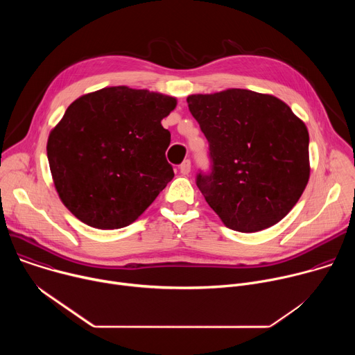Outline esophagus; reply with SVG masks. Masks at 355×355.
<instances>
[{
    "instance_id": "obj_1",
    "label": "esophagus",
    "mask_w": 355,
    "mask_h": 355,
    "mask_svg": "<svg viewBox=\"0 0 355 355\" xmlns=\"http://www.w3.org/2000/svg\"><path fill=\"white\" fill-rule=\"evenodd\" d=\"M180 171L182 175H188L191 171V162L189 160H184L180 166Z\"/></svg>"
}]
</instances>
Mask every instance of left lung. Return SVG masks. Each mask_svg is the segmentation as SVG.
<instances>
[{"label": "left lung", "instance_id": "1", "mask_svg": "<svg viewBox=\"0 0 355 355\" xmlns=\"http://www.w3.org/2000/svg\"><path fill=\"white\" fill-rule=\"evenodd\" d=\"M209 143L196 185L233 230L254 233L288 215L309 181V133L277 96L230 88L187 98Z\"/></svg>", "mask_w": 355, "mask_h": 355}]
</instances>
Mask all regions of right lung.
<instances>
[{"mask_svg": "<svg viewBox=\"0 0 355 355\" xmlns=\"http://www.w3.org/2000/svg\"><path fill=\"white\" fill-rule=\"evenodd\" d=\"M177 99L125 85L76 99L47 140L50 171L66 208L96 229L135 222L173 180L162 126Z\"/></svg>", "mask_w": 355, "mask_h": 355, "instance_id": "add662e5", "label": "right lung"}]
</instances>
